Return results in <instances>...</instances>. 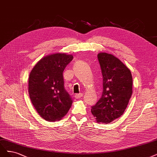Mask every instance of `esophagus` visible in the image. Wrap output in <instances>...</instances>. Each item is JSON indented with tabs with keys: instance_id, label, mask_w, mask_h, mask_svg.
<instances>
[{
	"instance_id": "esophagus-1",
	"label": "esophagus",
	"mask_w": 157,
	"mask_h": 157,
	"mask_svg": "<svg viewBox=\"0 0 157 157\" xmlns=\"http://www.w3.org/2000/svg\"><path fill=\"white\" fill-rule=\"evenodd\" d=\"M82 93H80V94H76L75 95V98H77V99H79V98H80L81 97H82Z\"/></svg>"
}]
</instances>
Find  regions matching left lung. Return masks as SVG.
<instances>
[{
    "label": "left lung",
    "instance_id": "1",
    "mask_svg": "<svg viewBox=\"0 0 157 157\" xmlns=\"http://www.w3.org/2000/svg\"><path fill=\"white\" fill-rule=\"evenodd\" d=\"M97 58L102 75V93L91 112L97 122L110 123L125 112L132 94L129 69L113 55L100 52Z\"/></svg>",
    "mask_w": 157,
    "mask_h": 157
}]
</instances>
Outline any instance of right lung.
Segmentation results:
<instances>
[{
  "instance_id": "right-lung-1",
  "label": "right lung",
  "mask_w": 157,
  "mask_h": 157,
  "mask_svg": "<svg viewBox=\"0 0 157 157\" xmlns=\"http://www.w3.org/2000/svg\"><path fill=\"white\" fill-rule=\"evenodd\" d=\"M72 55L56 53L45 56L31 71L29 94L39 115L47 121H56L68 112L73 100L64 88L63 70Z\"/></svg>"
}]
</instances>
